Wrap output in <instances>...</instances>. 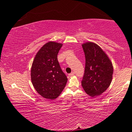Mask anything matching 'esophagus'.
<instances>
[{"label":"esophagus","mask_w":132,"mask_h":132,"mask_svg":"<svg viewBox=\"0 0 132 132\" xmlns=\"http://www.w3.org/2000/svg\"><path fill=\"white\" fill-rule=\"evenodd\" d=\"M75 75V73L74 72H71V73H70V74L69 75V76L70 77H71V76H74Z\"/></svg>","instance_id":"34e87169"}]
</instances>
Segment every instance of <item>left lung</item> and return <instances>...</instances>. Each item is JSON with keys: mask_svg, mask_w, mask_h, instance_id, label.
<instances>
[{"mask_svg": "<svg viewBox=\"0 0 132 132\" xmlns=\"http://www.w3.org/2000/svg\"><path fill=\"white\" fill-rule=\"evenodd\" d=\"M86 66L81 81L84 90L91 97H97L108 88L112 80L113 68L110 59L102 49L92 42L82 44Z\"/></svg>", "mask_w": 132, "mask_h": 132, "instance_id": "1", "label": "left lung"}]
</instances>
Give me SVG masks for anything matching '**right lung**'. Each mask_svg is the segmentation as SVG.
Masks as SVG:
<instances>
[{
  "instance_id": "right-lung-1",
  "label": "right lung",
  "mask_w": 132,
  "mask_h": 132,
  "mask_svg": "<svg viewBox=\"0 0 132 132\" xmlns=\"http://www.w3.org/2000/svg\"><path fill=\"white\" fill-rule=\"evenodd\" d=\"M62 45L53 41L44 44L37 53L31 66L33 86L39 95L46 99L54 100L59 97L68 81L57 57Z\"/></svg>"
}]
</instances>
